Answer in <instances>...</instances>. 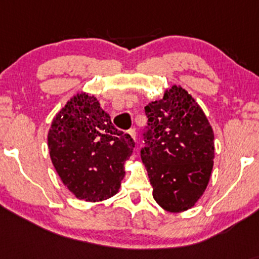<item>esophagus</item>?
<instances>
[{"instance_id": "1", "label": "esophagus", "mask_w": 259, "mask_h": 259, "mask_svg": "<svg viewBox=\"0 0 259 259\" xmlns=\"http://www.w3.org/2000/svg\"><path fill=\"white\" fill-rule=\"evenodd\" d=\"M127 134H129V136L130 138H132L134 141L136 142V132H135V129H130V130H127Z\"/></svg>"}]
</instances>
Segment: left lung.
Wrapping results in <instances>:
<instances>
[{"label": "left lung", "instance_id": "obj_1", "mask_svg": "<svg viewBox=\"0 0 259 259\" xmlns=\"http://www.w3.org/2000/svg\"><path fill=\"white\" fill-rule=\"evenodd\" d=\"M141 159L153 198L169 212L194 207L209 181L214 134L201 107L181 86H171L162 100L145 107Z\"/></svg>", "mask_w": 259, "mask_h": 259}]
</instances>
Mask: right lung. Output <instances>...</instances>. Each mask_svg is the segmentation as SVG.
I'll list each match as a JSON object with an SVG mask.
<instances>
[{"label": "right lung", "instance_id": "add662e5", "mask_svg": "<svg viewBox=\"0 0 259 259\" xmlns=\"http://www.w3.org/2000/svg\"><path fill=\"white\" fill-rule=\"evenodd\" d=\"M51 160L75 197L99 202L118 192L124 163L135 142L112 124L96 97L78 94L68 101L49 132Z\"/></svg>", "mask_w": 259, "mask_h": 259}]
</instances>
